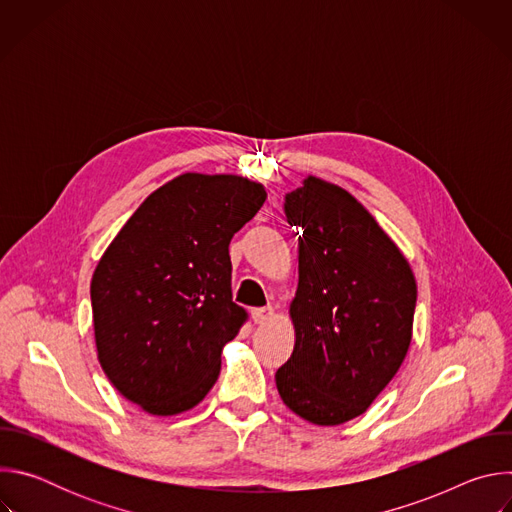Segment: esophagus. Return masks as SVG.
<instances>
[{"label":"esophagus","mask_w":512,"mask_h":512,"mask_svg":"<svg viewBox=\"0 0 512 512\" xmlns=\"http://www.w3.org/2000/svg\"><path fill=\"white\" fill-rule=\"evenodd\" d=\"M251 318L255 324H265L273 318V308L267 306V308H253L251 310Z\"/></svg>","instance_id":"34e87169"}]
</instances>
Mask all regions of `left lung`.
<instances>
[{
    "mask_svg": "<svg viewBox=\"0 0 512 512\" xmlns=\"http://www.w3.org/2000/svg\"><path fill=\"white\" fill-rule=\"evenodd\" d=\"M298 227L300 281L289 314L296 346L275 373L283 403L316 425L362 415L409 350L417 285L373 214L340 186L310 176L285 194Z\"/></svg>",
    "mask_w": 512,
    "mask_h": 512,
    "instance_id": "obj_1",
    "label": "left lung"
}]
</instances>
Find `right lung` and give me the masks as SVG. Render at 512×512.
<instances>
[{
    "instance_id": "obj_1",
    "label": "right lung",
    "mask_w": 512,
    "mask_h": 512,
    "mask_svg": "<svg viewBox=\"0 0 512 512\" xmlns=\"http://www.w3.org/2000/svg\"><path fill=\"white\" fill-rule=\"evenodd\" d=\"M267 198L229 174H182L141 202L93 281L99 362L113 387L154 415L204 399L247 314L233 302L229 245Z\"/></svg>"
}]
</instances>
